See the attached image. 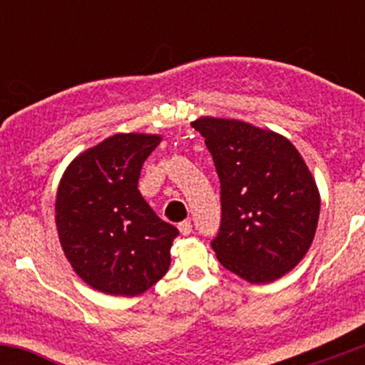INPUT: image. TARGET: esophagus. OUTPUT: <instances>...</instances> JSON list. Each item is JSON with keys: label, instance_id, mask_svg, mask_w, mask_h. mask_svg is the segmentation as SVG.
I'll list each match as a JSON object with an SVG mask.
<instances>
[{"label": "esophagus", "instance_id": "1", "mask_svg": "<svg viewBox=\"0 0 365 365\" xmlns=\"http://www.w3.org/2000/svg\"><path fill=\"white\" fill-rule=\"evenodd\" d=\"M178 230L183 237H187V235L192 233V224H190V220H183V222L178 224Z\"/></svg>", "mask_w": 365, "mask_h": 365}]
</instances>
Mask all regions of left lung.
<instances>
[{
	"label": "left lung",
	"mask_w": 365,
	"mask_h": 365,
	"mask_svg": "<svg viewBox=\"0 0 365 365\" xmlns=\"http://www.w3.org/2000/svg\"><path fill=\"white\" fill-rule=\"evenodd\" d=\"M205 138L220 180L222 219L212 249L238 277L264 284L300 263L314 240L319 192L284 135L240 120L203 116Z\"/></svg>",
	"instance_id": "obj_1"
}]
</instances>
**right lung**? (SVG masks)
<instances>
[{"label":"right lung","mask_w":365,"mask_h":365,"mask_svg":"<svg viewBox=\"0 0 365 365\" xmlns=\"http://www.w3.org/2000/svg\"><path fill=\"white\" fill-rule=\"evenodd\" d=\"M155 134H114L68 164L56 194V230L73 272L108 295L135 297L171 264L178 230L138 189Z\"/></svg>","instance_id":"1"}]
</instances>
